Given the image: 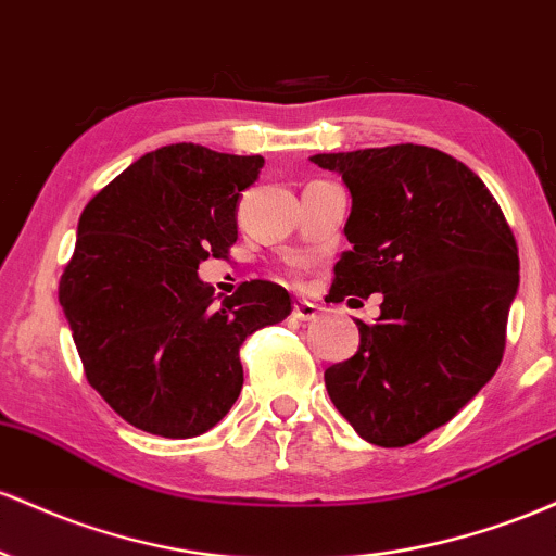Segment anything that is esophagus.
<instances>
[{
  "label": "esophagus",
  "mask_w": 556,
  "mask_h": 556,
  "mask_svg": "<svg viewBox=\"0 0 556 556\" xmlns=\"http://www.w3.org/2000/svg\"><path fill=\"white\" fill-rule=\"evenodd\" d=\"M294 317L296 320H315L317 317V307L312 302H304V299H299V302L294 304Z\"/></svg>",
  "instance_id": "esophagus-1"
}]
</instances>
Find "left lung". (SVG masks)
Instances as JSON below:
<instances>
[{"instance_id": "left-lung-1", "label": "left lung", "mask_w": 556, "mask_h": 556, "mask_svg": "<svg viewBox=\"0 0 556 556\" xmlns=\"http://www.w3.org/2000/svg\"><path fill=\"white\" fill-rule=\"evenodd\" d=\"M352 194L333 302L380 294L354 357L326 370L330 402L365 441L396 448L452 420L494 378L520 257L470 167L433 147L315 154ZM352 302V299H349Z\"/></svg>"}]
</instances>
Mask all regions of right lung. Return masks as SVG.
I'll return each instance as SVG.
<instances>
[{"label":"right lung","mask_w":556,"mask_h":556,"mask_svg":"<svg viewBox=\"0 0 556 556\" xmlns=\"http://www.w3.org/2000/svg\"><path fill=\"white\" fill-rule=\"evenodd\" d=\"M260 154L170 143L143 154L86 204L60 304L86 378L123 420L191 439L228 415L244 386L239 349L291 312L289 291L247 280L215 294L199 262L228 257L241 191Z\"/></svg>","instance_id":"right-lung-1"}]
</instances>
